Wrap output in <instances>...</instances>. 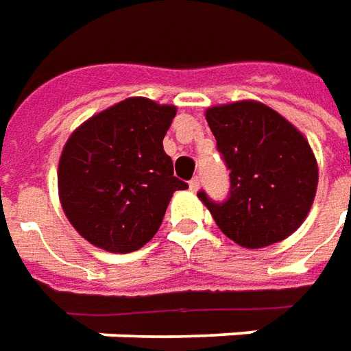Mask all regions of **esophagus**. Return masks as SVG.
Returning a JSON list of instances; mask_svg holds the SVG:
<instances>
[{
  "instance_id": "1",
  "label": "esophagus",
  "mask_w": 351,
  "mask_h": 351,
  "mask_svg": "<svg viewBox=\"0 0 351 351\" xmlns=\"http://www.w3.org/2000/svg\"><path fill=\"white\" fill-rule=\"evenodd\" d=\"M189 187H191V191H199V187H200V178H199V176H197V178H193V180L189 181Z\"/></svg>"
}]
</instances>
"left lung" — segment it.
I'll list each match as a JSON object with an SVG mask.
<instances>
[{"label": "left lung", "instance_id": "left-lung-1", "mask_svg": "<svg viewBox=\"0 0 351 351\" xmlns=\"http://www.w3.org/2000/svg\"><path fill=\"white\" fill-rule=\"evenodd\" d=\"M206 120L229 170L226 200L199 191L217 227L246 248L287 239L306 219L317 189V162L304 135L254 101L212 106Z\"/></svg>", "mask_w": 351, "mask_h": 351}]
</instances>
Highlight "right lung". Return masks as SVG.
Here are the masks:
<instances>
[{"instance_id":"add662e5","label":"right lung","mask_w":351,"mask_h":351,"mask_svg":"<svg viewBox=\"0 0 351 351\" xmlns=\"http://www.w3.org/2000/svg\"><path fill=\"white\" fill-rule=\"evenodd\" d=\"M173 118L176 106L132 97L70 135L59 162L60 204L91 245L120 254L141 248L173 191L187 189L162 147Z\"/></svg>"}]
</instances>
